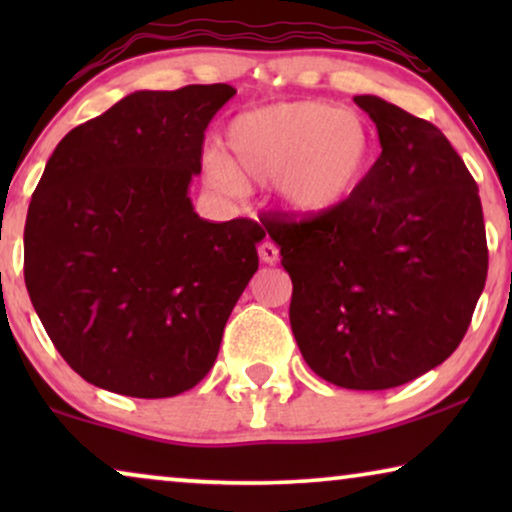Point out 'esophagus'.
<instances>
[{"instance_id": "esophagus-1", "label": "esophagus", "mask_w": 512, "mask_h": 512, "mask_svg": "<svg viewBox=\"0 0 512 512\" xmlns=\"http://www.w3.org/2000/svg\"><path fill=\"white\" fill-rule=\"evenodd\" d=\"M258 256H261V261L263 263H268V265H272V263H277V258H279V249L275 247V244H272L270 240H265L261 247H258Z\"/></svg>"}]
</instances>
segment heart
<instances>
[{
  "mask_svg": "<svg viewBox=\"0 0 512 512\" xmlns=\"http://www.w3.org/2000/svg\"><path fill=\"white\" fill-rule=\"evenodd\" d=\"M228 156L205 153V172L221 191L242 195L247 181L275 184L279 205L321 216L347 202L375 160L368 123L328 102H282L235 116L226 130Z\"/></svg>",
  "mask_w": 512,
  "mask_h": 512,
  "instance_id": "1",
  "label": "heart"
}]
</instances>
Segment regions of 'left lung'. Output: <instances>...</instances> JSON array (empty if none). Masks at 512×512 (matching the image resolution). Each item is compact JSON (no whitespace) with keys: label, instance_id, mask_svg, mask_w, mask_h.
<instances>
[{"label":"left lung","instance_id":"1","mask_svg":"<svg viewBox=\"0 0 512 512\" xmlns=\"http://www.w3.org/2000/svg\"><path fill=\"white\" fill-rule=\"evenodd\" d=\"M354 102L382 153L352 198L263 223L293 282L291 331L314 373L377 391L459 347L487 279L478 186L436 125L375 95Z\"/></svg>","mask_w":512,"mask_h":512}]
</instances>
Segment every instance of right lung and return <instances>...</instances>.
<instances>
[{
	"mask_svg": "<svg viewBox=\"0 0 512 512\" xmlns=\"http://www.w3.org/2000/svg\"><path fill=\"white\" fill-rule=\"evenodd\" d=\"M228 83L135 90L55 146L25 223V286L83 380L170 398L214 366L258 270L256 221L200 219L188 195Z\"/></svg>",
	"mask_w": 512,
	"mask_h": 512,
	"instance_id": "add662e5",
	"label": "right lung"
}]
</instances>
